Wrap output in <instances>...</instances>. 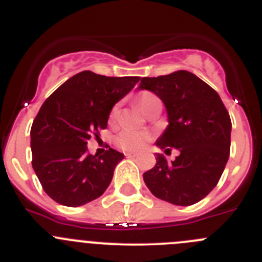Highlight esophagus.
Wrapping results in <instances>:
<instances>
[{"mask_svg": "<svg viewBox=\"0 0 262 262\" xmlns=\"http://www.w3.org/2000/svg\"><path fill=\"white\" fill-rule=\"evenodd\" d=\"M125 156H126V157H130V159H132V157H137V156H138V155L133 154V152H126Z\"/></svg>", "mask_w": 262, "mask_h": 262, "instance_id": "34e87169", "label": "esophagus"}]
</instances>
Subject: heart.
I'll return each mask as SVG.
<instances>
[{
    "mask_svg": "<svg viewBox=\"0 0 262 262\" xmlns=\"http://www.w3.org/2000/svg\"><path fill=\"white\" fill-rule=\"evenodd\" d=\"M157 102H160V100L156 96L152 95V93H142L138 97V103L144 113H146L152 105H155V103ZM116 111H118V107H114L113 115H115ZM149 139H151V134H149L148 132L123 130L121 133H119L118 137H116V144H118V147H120L121 149H124V151L137 152L143 149Z\"/></svg>",
    "mask_w": 262,
    "mask_h": 262,
    "instance_id": "1",
    "label": "heart"
}]
</instances>
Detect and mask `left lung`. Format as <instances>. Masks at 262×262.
<instances>
[{
	"label": "left lung",
	"instance_id": "8db88e82",
	"mask_svg": "<svg viewBox=\"0 0 262 262\" xmlns=\"http://www.w3.org/2000/svg\"><path fill=\"white\" fill-rule=\"evenodd\" d=\"M138 90L155 93L166 108L169 124L156 146L180 154L171 162L157 154L144 183L155 197L177 206L201 201L216 187L229 159L232 121L222 98L187 70L142 78Z\"/></svg>",
	"mask_w": 262,
	"mask_h": 262
}]
</instances>
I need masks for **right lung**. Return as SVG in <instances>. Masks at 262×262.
<instances>
[{
    "instance_id": "obj_1",
    "label": "right lung",
    "mask_w": 262,
    "mask_h": 262,
    "mask_svg": "<svg viewBox=\"0 0 262 262\" xmlns=\"http://www.w3.org/2000/svg\"><path fill=\"white\" fill-rule=\"evenodd\" d=\"M138 77H105L85 70L61 84L40 107L30 129L33 169L45 192L63 206H83L103 194L124 155L108 148L88 155L87 141L107 128L116 102Z\"/></svg>"
}]
</instances>
